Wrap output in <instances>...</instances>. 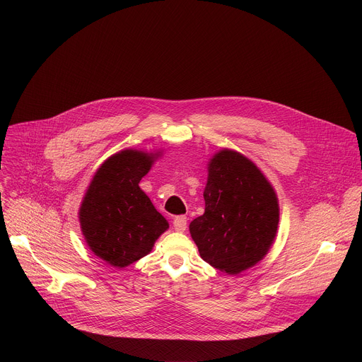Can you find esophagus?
<instances>
[{
    "label": "esophagus",
    "mask_w": 362,
    "mask_h": 362,
    "mask_svg": "<svg viewBox=\"0 0 362 362\" xmlns=\"http://www.w3.org/2000/svg\"><path fill=\"white\" fill-rule=\"evenodd\" d=\"M173 228H175V230H177V232H185L186 228H187V219H186V216H176V218L173 219Z\"/></svg>",
    "instance_id": "esophagus-1"
}]
</instances>
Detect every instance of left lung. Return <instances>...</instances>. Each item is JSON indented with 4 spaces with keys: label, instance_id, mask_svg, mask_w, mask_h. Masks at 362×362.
I'll return each mask as SVG.
<instances>
[{
    "label": "left lung",
    "instance_id": "obj_1",
    "mask_svg": "<svg viewBox=\"0 0 362 362\" xmlns=\"http://www.w3.org/2000/svg\"><path fill=\"white\" fill-rule=\"evenodd\" d=\"M204 214L190 222V235L204 262L236 275L269 250L279 222L276 194L250 160L222 150L209 163Z\"/></svg>",
    "mask_w": 362,
    "mask_h": 362
}]
</instances>
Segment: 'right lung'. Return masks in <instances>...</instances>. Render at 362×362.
<instances>
[{"mask_svg":"<svg viewBox=\"0 0 362 362\" xmlns=\"http://www.w3.org/2000/svg\"><path fill=\"white\" fill-rule=\"evenodd\" d=\"M153 156L123 150L95 172L80 208V223L90 249L112 267L124 268L146 256L169 228L139 182Z\"/></svg>","mask_w":362,"mask_h":362,"instance_id":"1","label":"right lung"}]
</instances>
